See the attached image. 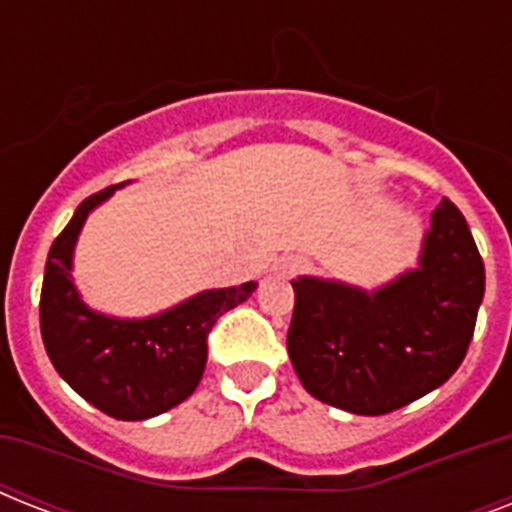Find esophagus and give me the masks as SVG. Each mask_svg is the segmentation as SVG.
<instances>
[{
    "mask_svg": "<svg viewBox=\"0 0 512 512\" xmlns=\"http://www.w3.org/2000/svg\"><path fill=\"white\" fill-rule=\"evenodd\" d=\"M300 271H305L303 257H287V260L279 265L281 276H295V273H300Z\"/></svg>",
    "mask_w": 512,
    "mask_h": 512,
    "instance_id": "esophagus-1",
    "label": "esophagus"
}]
</instances>
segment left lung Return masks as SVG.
Listing matches in <instances>:
<instances>
[{"label": "left lung", "mask_w": 512, "mask_h": 512, "mask_svg": "<svg viewBox=\"0 0 512 512\" xmlns=\"http://www.w3.org/2000/svg\"><path fill=\"white\" fill-rule=\"evenodd\" d=\"M484 260L465 217L444 199L417 268L377 289L292 281L287 350L303 388L350 414H388L441 388L462 364L484 300Z\"/></svg>", "instance_id": "8db88e82"}]
</instances>
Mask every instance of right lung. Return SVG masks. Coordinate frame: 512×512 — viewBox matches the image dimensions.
<instances>
[{"label":"right lung","mask_w":512,"mask_h":512,"mask_svg":"<svg viewBox=\"0 0 512 512\" xmlns=\"http://www.w3.org/2000/svg\"><path fill=\"white\" fill-rule=\"evenodd\" d=\"M116 188L76 207L44 265L42 340L52 366L95 409L116 420H151L183 404L207 366V335L225 311L244 303L257 281L204 289L146 319H119L84 303L74 284V249L87 217Z\"/></svg>","instance_id":"right-lung-1"}]
</instances>
